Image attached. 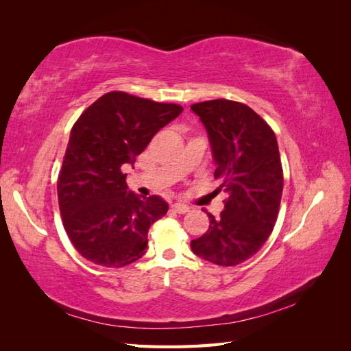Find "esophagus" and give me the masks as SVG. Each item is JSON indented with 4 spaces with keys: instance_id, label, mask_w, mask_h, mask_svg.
<instances>
[{
    "instance_id": "esophagus-1",
    "label": "esophagus",
    "mask_w": 351,
    "mask_h": 351,
    "mask_svg": "<svg viewBox=\"0 0 351 351\" xmlns=\"http://www.w3.org/2000/svg\"><path fill=\"white\" fill-rule=\"evenodd\" d=\"M171 210H173L175 213L185 214V213L190 211V206L185 205V204H181V202H175L173 205H171Z\"/></svg>"
}]
</instances>
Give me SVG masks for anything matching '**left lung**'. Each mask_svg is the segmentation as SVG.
<instances>
[{"label":"left lung","instance_id":"1","mask_svg":"<svg viewBox=\"0 0 351 351\" xmlns=\"http://www.w3.org/2000/svg\"><path fill=\"white\" fill-rule=\"evenodd\" d=\"M210 140L219 191L228 195L219 219L191 240L195 255L215 265L252 258L270 237L278 219L283 173L278 140L270 126L244 104L214 99L191 106Z\"/></svg>","mask_w":351,"mask_h":351}]
</instances>
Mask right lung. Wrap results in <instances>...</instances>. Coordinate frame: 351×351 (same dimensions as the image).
I'll list each match as a JSON object with an SVG mask.
<instances>
[{"label": "right lung", "mask_w": 351, "mask_h": 351, "mask_svg": "<svg viewBox=\"0 0 351 351\" xmlns=\"http://www.w3.org/2000/svg\"><path fill=\"white\" fill-rule=\"evenodd\" d=\"M182 110L110 92L73 125L57 181L58 206L66 234L87 261L119 268L146 253L149 228L169 205L160 196L131 191L123 169L134 166L155 134Z\"/></svg>", "instance_id": "obj_1"}]
</instances>
